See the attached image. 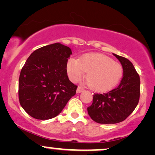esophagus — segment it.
Masks as SVG:
<instances>
[{"label": "esophagus", "mask_w": 155, "mask_h": 155, "mask_svg": "<svg viewBox=\"0 0 155 155\" xmlns=\"http://www.w3.org/2000/svg\"><path fill=\"white\" fill-rule=\"evenodd\" d=\"M84 90V88L82 87H78L77 89H76V92H77V93H81V92L83 91Z\"/></svg>", "instance_id": "1"}]
</instances>
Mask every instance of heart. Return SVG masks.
I'll return each instance as SVG.
<instances>
[{
	"instance_id": "obj_1",
	"label": "heart",
	"mask_w": 155,
	"mask_h": 155,
	"mask_svg": "<svg viewBox=\"0 0 155 155\" xmlns=\"http://www.w3.org/2000/svg\"><path fill=\"white\" fill-rule=\"evenodd\" d=\"M67 72L70 79L76 82L82 79L84 72L89 87L95 91H104L114 87L123 76L120 64L101 54L89 53L79 59L68 61Z\"/></svg>"
}]
</instances>
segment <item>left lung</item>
Segmentation results:
<instances>
[{"label": "left lung", "mask_w": 155, "mask_h": 155, "mask_svg": "<svg viewBox=\"0 0 155 155\" xmlns=\"http://www.w3.org/2000/svg\"><path fill=\"white\" fill-rule=\"evenodd\" d=\"M114 55L123 68L120 84L107 93L94 94L92 104L87 108L90 117L99 124H116L125 120L140 100V79L138 73L130 60Z\"/></svg>", "instance_id": "1"}]
</instances>
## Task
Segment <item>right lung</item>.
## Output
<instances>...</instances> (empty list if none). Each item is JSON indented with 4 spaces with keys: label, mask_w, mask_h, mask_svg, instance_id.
I'll use <instances>...</instances> for the list:
<instances>
[{
    "label": "right lung",
    "mask_w": 155,
    "mask_h": 155,
    "mask_svg": "<svg viewBox=\"0 0 155 155\" xmlns=\"http://www.w3.org/2000/svg\"><path fill=\"white\" fill-rule=\"evenodd\" d=\"M69 47L56 43L34 51L19 76L18 98L23 109L35 119L46 120L61 112L77 86L68 79Z\"/></svg>",
    "instance_id": "right-lung-1"
}]
</instances>
